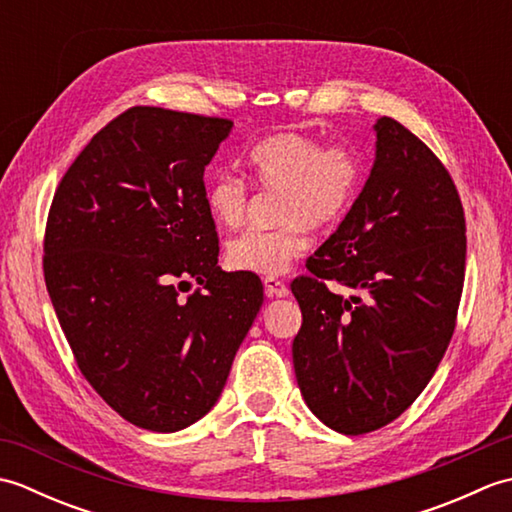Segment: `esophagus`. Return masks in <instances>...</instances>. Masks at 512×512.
Here are the masks:
<instances>
[{
	"mask_svg": "<svg viewBox=\"0 0 512 512\" xmlns=\"http://www.w3.org/2000/svg\"><path fill=\"white\" fill-rule=\"evenodd\" d=\"M264 288H266V295L270 299H273V297H288V286L284 284V281H279L275 277H266Z\"/></svg>",
	"mask_w": 512,
	"mask_h": 512,
	"instance_id": "esophagus-1",
	"label": "esophagus"
}]
</instances>
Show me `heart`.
<instances>
[{
    "mask_svg": "<svg viewBox=\"0 0 512 512\" xmlns=\"http://www.w3.org/2000/svg\"><path fill=\"white\" fill-rule=\"evenodd\" d=\"M246 167L262 189L281 191L275 228H248L226 244V262L255 275H281L306 250V228L339 222L350 209L363 162L347 143L323 145L303 132H279L248 151ZM206 211L217 226L237 228L248 211V184L220 173L206 184Z\"/></svg>",
    "mask_w": 512,
    "mask_h": 512,
    "instance_id": "b5f03b06",
    "label": "heart"
}]
</instances>
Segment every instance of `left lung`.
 <instances>
[{
  "mask_svg": "<svg viewBox=\"0 0 512 512\" xmlns=\"http://www.w3.org/2000/svg\"><path fill=\"white\" fill-rule=\"evenodd\" d=\"M376 160L339 228L292 281L301 396L330 429L361 436L396 420L447 352L464 286L466 224L438 156L389 116ZM358 289L343 298L327 281Z\"/></svg>",
  "mask_w": 512,
  "mask_h": 512,
  "instance_id": "1",
  "label": "left lung"
}]
</instances>
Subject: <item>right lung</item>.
Wrapping results in <instances>:
<instances>
[{
    "instance_id": "1",
    "label": "right lung",
    "mask_w": 512,
    "mask_h": 512,
    "mask_svg": "<svg viewBox=\"0 0 512 512\" xmlns=\"http://www.w3.org/2000/svg\"><path fill=\"white\" fill-rule=\"evenodd\" d=\"M231 127L132 107L54 191L43 239L54 312L85 380L140 429L173 433L211 411L264 303L257 275L217 266L204 202V167ZM189 278L199 288L182 296Z\"/></svg>"
}]
</instances>
